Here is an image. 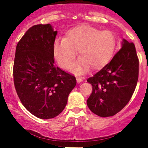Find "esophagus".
Listing matches in <instances>:
<instances>
[{
  "label": "esophagus",
  "instance_id": "1",
  "mask_svg": "<svg viewBox=\"0 0 148 148\" xmlns=\"http://www.w3.org/2000/svg\"><path fill=\"white\" fill-rule=\"evenodd\" d=\"M76 79H77V83H80L82 81V78H81V77H77V78H76Z\"/></svg>",
  "mask_w": 148,
  "mask_h": 148
}]
</instances>
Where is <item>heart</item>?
I'll list each match as a JSON object with an SVG mask.
<instances>
[{
	"instance_id": "1",
	"label": "heart",
	"mask_w": 148,
	"mask_h": 148,
	"mask_svg": "<svg viewBox=\"0 0 148 148\" xmlns=\"http://www.w3.org/2000/svg\"><path fill=\"white\" fill-rule=\"evenodd\" d=\"M116 36L109 30L100 29L89 25H80L66 32L64 39L57 38L53 43V54L58 65L70 68L78 51V61L71 71L84 74L90 69L103 68L110 61L116 48Z\"/></svg>"
}]
</instances>
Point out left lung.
Listing matches in <instances>:
<instances>
[{"label": "left lung", "mask_w": 148, "mask_h": 148, "mask_svg": "<svg viewBox=\"0 0 148 148\" xmlns=\"http://www.w3.org/2000/svg\"><path fill=\"white\" fill-rule=\"evenodd\" d=\"M139 75L135 46L123 39L121 48L108 64L87 82L92 92L87 100L89 108L100 117L112 116L122 110L131 99Z\"/></svg>", "instance_id": "8db88e82"}]
</instances>
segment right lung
<instances>
[{"label":"right lung","mask_w":148,"mask_h":148,"mask_svg":"<svg viewBox=\"0 0 148 148\" xmlns=\"http://www.w3.org/2000/svg\"><path fill=\"white\" fill-rule=\"evenodd\" d=\"M57 33L51 24H37L26 32L16 48L13 74L17 95L29 112L42 119L62 112L77 84L74 76L54 65Z\"/></svg>","instance_id":"1"}]
</instances>
